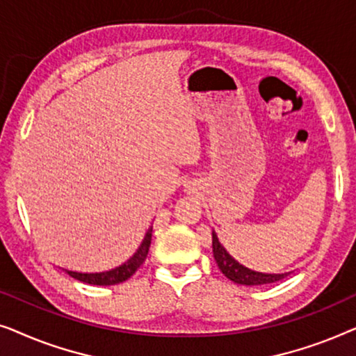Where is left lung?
<instances>
[{"label": "left lung", "instance_id": "obj_1", "mask_svg": "<svg viewBox=\"0 0 356 356\" xmlns=\"http://www.w3.org/2000/svg\"><path fill=\"white\" fill-rule=\"evenodd\" d=\"M212 250L213 257H216L218 269H220L225 277L236 282L241 285H262V284H272V282L282 280L286 274H261V272H254L248 267L238 264L233 257L225 251V248L220 245L216 233H212Z\"/></svg>", "mask_w": 356, "mask_h": 356}]
</instances>
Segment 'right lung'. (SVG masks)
I'll list each match as a JSON object with an SVG mask.
<instances>
[{
  "label": "right lung",
  "mask_w": 356,
  "mask_h": 356,
  "mask_svg": "<svg viewBox=\"0 0 356 356\" xmlns=\"http://www.w3.org/2000/svg\"><path fill=\"white\" fill-rule=\"evenodd\" d=\"M150 240H152V227L149 228L147 233H145V236H144L143 243H140L138 252H136V254L131 257L129 261H126L123 266L116 267V269H111L108 272H100V274H79V272L67 270V274H70L71 277H74L76 280L86 282V284H92V285L121 284V282L128 280L129 277L139 269L140 264L145 261V257H147V252H149V248H150Z\"/></svg>",
  "instance_id": "right-lung-1"
}]
</instances>
